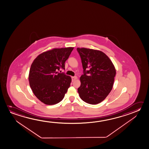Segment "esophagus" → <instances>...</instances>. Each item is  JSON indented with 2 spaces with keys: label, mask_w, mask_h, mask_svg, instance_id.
I'll list each match as a JSON object with an SVG mask.
<instances>
[{
  "label": "esophagus",
  "mask_w": 149,
  "mask_h": 149,
  "mask_svg": "<svg viewBox=\"0 0 149 149\" xmlns=\"http://www.w3.org/2000/svg\"><path fill=\"white\" fill-rule=\"evenodd\" d=\"M77 79V76H74V77H72V82H74V81L76 80Z\"/></svg>",
  "instance_id": "obj_1"
}]
</instances>
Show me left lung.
<instances>
[{
    "mask_svg": "<svg viewBox=\"0 0 149 149\" xmlns=\"http://www.w3.org/2000/svg\"><path fill=\"white\" fill-rule=\"evenodd\" d=\"M84 74L81 76L78 92L81 99L91 104L102 102L113 88L116 70L104 52L85 47H78ZM86 69L89 70L86 71Z\"/></svg>",
    "mask_w": 149,
    "mask_h": 149,
    "instance_id": "1",
    "label": "left lung"
}]
</instances>
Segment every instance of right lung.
Masks as SVG:
<instances>
[{
    "mask_svg": "<svg viewBox=\"0 0 149 149\" xmlns=\"http://www.w3.org/2000/svg\"><path fill=\"white\" fill-rule=\"evenodd\" d=\"M73 47L54 48L43 52L31 65L29 85L33 94L43 104L52 105L61 102L67 92L71 78L59 73Z\"/></svg>",
    "mask_w": 149,
    "mask_h": 149,
    "instance_id": "right-lung-1",
    "label": "right lung"
}]
</instances>
